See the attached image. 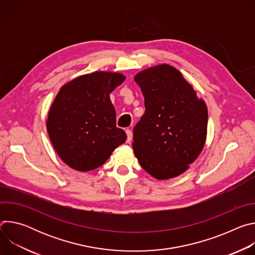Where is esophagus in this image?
<instances>
[{
    "instance_id": "34e87169",
    "label": "esophagus",
    "mask_w": 255,
    "mask_h": 255,
    "mask_svg": "<svg viewBox=\"0 0 255 255\" xmlns=\"http://www.w3.org/2000/svg\"><path fill=\"white\" fill-rule=\"evenodd\" d=\"M126 134H127V142L129 143V142L131 141V139H132V136H133L132 131H131L130 129H127V130H126Z\"/></svg>"
}]
</instances>
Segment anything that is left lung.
<instances>
[{
	"label": "left lung",
	"instance_id": "obj_1",
	"mask_svg": "<svg viewBox=\"0 0 255 255\" xmlns=\"http://www.w3.org/2000/svg\"><path fill=\"white\" fill-rule=\"evenodd\" d=\"M134 80L145 105V113L133 129L134 154L153 177H175L189 168L204 148L207 106L169 64L144 69Z\"/></svg>",
	"mask_w": 255,
	"mask_h": 255
}]
</instances>
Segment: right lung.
<instances>
[{"mask_svg":"<svg viewBox=\"0 0 255 255\" xmlns=\"http://www.w3.org/2000/svg\"><path fill=\"white\" fill-rule=\"evenodd\" d=\"M124 81L118 72L96 71L70 81L58 92L46 128L55 151L71 168L93 170L126 141L125 131L116 126L110 100Z\"/></svg>","mask_w":255,"mask_h":255,"instance_id":"obj_1","label":"right lung"}]
</instances>
